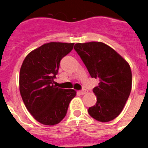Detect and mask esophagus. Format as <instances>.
<instances>
[{
	"mask_svg": "<svg viewBox=\"0 0 148 148\" xmlns=\"http://www.w3.org/2000/svg\"><path fill=\"white\" fill-rule=\"evenodd\" d=\"M78 92L81 94V95H84V94H86L87 92V90H85V89H84V90H80V91H78Z\"/></svg>",
	"mask_w": 148,
	"mask_h": 148,
	"instance_id": "esophagus-1",
	"label": "esophagus"
}]
</instances>
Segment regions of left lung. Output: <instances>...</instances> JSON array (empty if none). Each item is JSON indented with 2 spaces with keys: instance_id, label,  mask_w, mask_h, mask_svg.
I'll list each match as a JSON object with an SVG mask.
<instances>
[{
  "instance_id": "left-lung-1",
  "label": "left lung",
  "mask_w": 148,
  "mask_h": 148,
  "mask_svg": "<svg viewBox=\"0 0 148 148\" xmlns=\"http://www.w3.org/2000/svg\"><path fill=\"white\" fill-rule=\"evenodd\" d=\"M74 49L92 78H99L93 92L95 105L89 108L91 117L108 122L121 113L132 88L131 69L127 61L110 46L102 42L77 43Z\"/></svg>"
}]
</instances>
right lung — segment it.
Listing matches in <instances>:
<instances>
[{"mask_svg": "<svg viewBox=\"0 0 148 148\" xmlns=\"http://www.w3.org/2000/svg\"><path fill=\"white\" fill-rule=\"evenodd\" d=\"M74 43L50 42L30 52L23 60L19 75L23 101L36 121L45 125H57L66 114L74 90L53 84L60 61L71 52Z\"/></svg>", "mask_w": 148, "mask_h": 148, "instance_id": "obj_1", "label": "right lung"}]
</instances>
